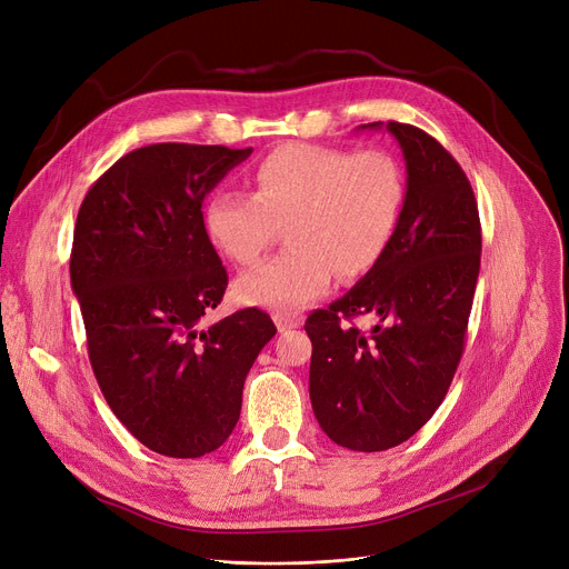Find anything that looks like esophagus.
Masks as SVG:
<instances>
[{"label":"esophagus","mask_w":569,"mask_h":569,"mask_svg":"<svg viewBox=\"0 0 569 569\" xmlns=\"http://www.w3.org/2000/svg\"><path fill=\"white\" fill-rule=\"evenodd\" d=\"M274 325H277V329L283 333V331H290V329H297V327H301V320H299L297 316L277 313V316H274Z\"/></svg>","instance_id":"1"}]
</instances>
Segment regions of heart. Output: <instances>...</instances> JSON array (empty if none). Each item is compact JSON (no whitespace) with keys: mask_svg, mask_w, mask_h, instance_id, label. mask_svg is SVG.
I'll list each match as a JSON object with an SVG mask.
<instances>
[{"mask_svg":"<svg viewBox=\"0 0 569 569\" xmlns=\"http://www.w3.org/2000/svg\"><path fill=\"white\" fill-rule=\"evenodd\" d=\"M249 194L213 192L201 224L216 251L251 266L286 231L288 249L242 274V303L292 313L322 297L333 277L353 281L372 272L397 233L406 183L399 163L381 149L288 142L258 161Z\"/></svg>","mask_w":569,"mask_h":569,"instance_id":"b5f03b06","label":"heart"}]
</instances>
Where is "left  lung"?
<instances>
[{"label":"left lung","instance_id":"1","mask_svg":"<svg viewBox=\"0 0 569 569\" xmlns=\"http://www.w3.org/2000/svg\"><path fill=\"white\" fill-rule=\"evenodd\" d=\"M386 129L406 161L403 211L379 266L303 325L313 342L311 392L322 431L351 451H383L416 436L442 403L458 360L481 266L472 186L429 133ZM370 312V335L341 318Z\"/></svg>","mask_w":569,"mask_h":569}]
</instances>
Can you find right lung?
Instances as JSON below:
<instances>
[{
	"label": "right lung",
	"mask_w": 569,
	"mask_h": 569,
	"mask_svg": "<svg viewBox=\"0 0 569 569\" xmlns=\"http://www.w3.org/2000/svg\"><path fill=\"white\" fill-rule=\"evenodd\" d=\"M251 151L140 147L94 181L77 216L70 281L92 372L131 436L170 458L224 445L244 379L277 333L258 308L201 322L229 281L201 203Z\"/></svg>",
	"instance_id": "1"
}]
</instances>
